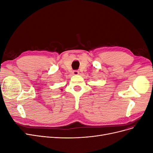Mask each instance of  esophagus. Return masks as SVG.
<instances>
[{"label": "esophagus", "instance_id": "34e87169", "mask_svg": "<svg viewBox=\"0 0 153 153\" xmlns=\"http://www.w3.org/2000/svg\"><path fill=\"white\" fill-rule=\"evenodd\" d=\"M79 73V72H78V71H77V70H75V71H73V75H78V74Z\"/></svg>", "mask_w": 153, "mask_h": 153}]
</instances>
